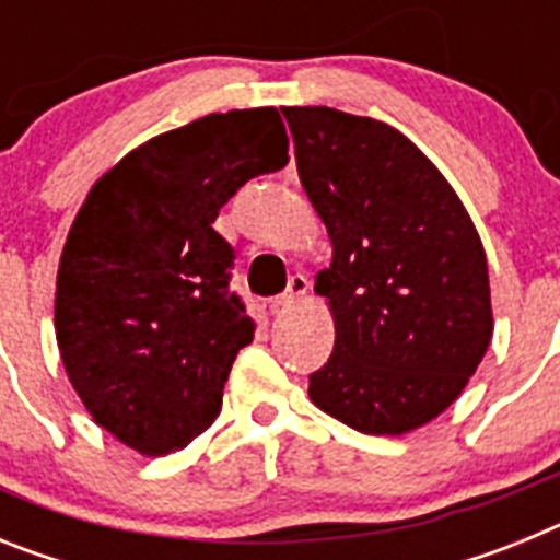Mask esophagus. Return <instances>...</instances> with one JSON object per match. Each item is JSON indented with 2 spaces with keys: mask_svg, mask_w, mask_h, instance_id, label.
I'll list each match as a JSON object with an SVG mask.
<instances>
[{
  "mask_svg": "<svg viewBox=\"0 0 560 560\" xmlns=\"http://www.w3.org/2000/svg\"><path fill=\"white\" fill-rule=\"evenodd\" d=\"M308 294V277L305 275H291L289 280V289L283 291L280 296H275V303H271V308H289L291 303H296V300H303V296Z\"/></svg>",
  "mask_w": 560,
  "mask_h": 560,
  "instance_id": "1",
  "label": "esophagus"
}]
</instances>
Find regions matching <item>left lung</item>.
Wrapping results in <instances>:
<instances>
[{"instance_id":"1","label":"left lung","mask_w":560,"mask_h":560,"mask_svg":"<svg viewBox=\"0 0 560 560\" xmlns=\"http://www.w3.org/2000/svg\"><path fill=\"white\" fill-rule=\"evenodd\" d=\"M283 114L334 244L314 291L336 341L308 375L311 400L355 432H412L452 407L491 345L482 241L443 173L393 126L328 106Z\"/></svg>"}]
</instances>
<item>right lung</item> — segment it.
<instances>
[{
	"label": "right lung",
	"instance_id": "add662e5",
	"mask_svg": "<svg viewBox=\"0 0 560 560\" xmlns=\"http://www.w3.org/2000/svg\"><path fill=\"white\" fill-rule=\"evenodd\" d=\"M285 165L277 108H235L148 140L83 201L58 266V348L97 427L140 454L185 448L219 418L255 325L212 224L246 182Z\"/></svg>",
	"mask_w": 560,
	"mask_h": 560
}]
</instances>
